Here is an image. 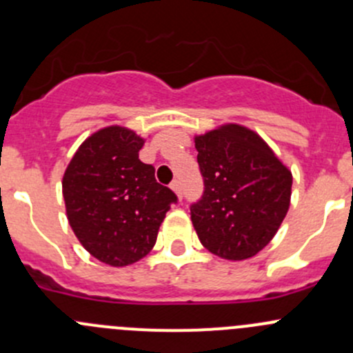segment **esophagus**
<instances>
[{"label": "esophagus", "mask_w": 353, "mask_h": 353, "mask_svg": "<svg viewBox=\"0 0 353 353\" xmlns=\"http://www.w3.org/2000/svg\"><path fill=\"white\" fill-rule=\"evenodd\" d=\"M170 190L174 191V193L177 194V196H179V199L183 198V191H181V183L177 179H174L172 183H170Z\"/></svg>", "instance_id": "esophagus-1"}]
</instances>
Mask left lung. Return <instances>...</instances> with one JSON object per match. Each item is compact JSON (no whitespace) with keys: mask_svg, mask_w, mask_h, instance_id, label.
<instances>
[{"mask_svg":"<svg viewBox=\"0 0 353 353\" xmlns=\"http://www.w3.org/2000/svg\"><path fill=\"white\" fill-rule=\"evenodd\" d=\"M203 194L191 205L201 244L223 259L258 254L282 225L292 174L248 128L225 124L196 137Z\"/></svg>","mask_w":353,"mask_h":353,"instance_id":"1","label":"left lung"}]
</instances>
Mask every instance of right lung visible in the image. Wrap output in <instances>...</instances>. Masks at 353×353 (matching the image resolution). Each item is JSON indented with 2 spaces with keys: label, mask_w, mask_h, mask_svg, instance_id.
Returning <instances> with one entry per match:
<instances>
[{
  "label": "right lung",
  "mask_w": 353,
  "mask_h": 353,
  "mask_svg": "<svg viewBox=\"0 0 353 353\" xmlns=\"http://www.w3.org/2000/svg\"><path fill=\"white\" fill-rule=\"evenodd\" d=\"M143 138L121 126L97 131L81 143L63 177L66 215L74 236L99 261L126 266L155 245L172 190L138 159Z\"/></svg>",
  "instance_id": "obj_1"
}]
</instances>
